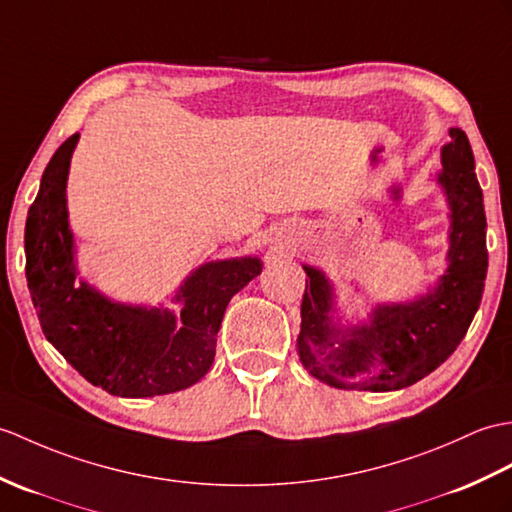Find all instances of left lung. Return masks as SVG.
<instances>
[{
	"label": "left lung",
	"instance_id": "1",
	"mask_svg": "<svg viewBox=\"0 0 512 512\" xmlns=\"http://www.w3.org/2000/svg\"><path fill=\"white\" fill-rule=\"evenodd\" d=\"M438 183L451 205L449 268L438 288L406 305H379L373 323L340 331L331 325V285L305 268L296 353L318 382L340 390H399L417 384L456 351L478 312L489 253L482 189L467 135L449 130Z\"/></svg>",
	"mask_w": 512,
	"mask_h": 512
}]
</instances>
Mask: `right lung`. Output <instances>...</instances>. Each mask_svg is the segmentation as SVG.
<instances>
[{
	"label": "right lung",
	"mask_w": 512,
	"mask_h": 512,
	"mask_svg": "<svg viewBox=\"0 0 512 512\" xmlns=\"http://www.w3.org/2000/svg\"><path fill=\"white\" fill-rule=\"evenodd\" d=\"M78 144L54 152L26 220V279L45 338L87 379L117 397H154L189 388L213 364L216 334L233 294L253 281L257 257L200 266L181 285V316L106 301L76 283L65 185Z\"/></svg>",
	"instance_id": "obj_1"
}]
</instances>
